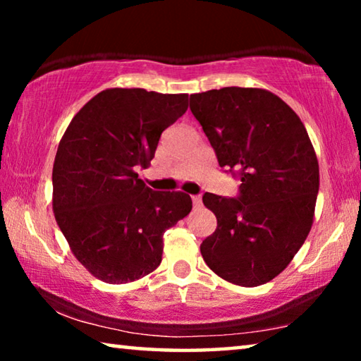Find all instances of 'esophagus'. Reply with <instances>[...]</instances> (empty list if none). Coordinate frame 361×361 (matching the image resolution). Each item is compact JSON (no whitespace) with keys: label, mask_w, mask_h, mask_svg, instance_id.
Instances as JSON below:
<instances>
[{"label":"esophagus","mask_w":361,"mask_h":361,"mask_svg":"<svg viewBox=\"0 0 361 361\" xmlns=\"http://www.w3.org/2000/svg\"><path fill=\"white\" fill-rule=\"evenodd\" d=\"M192 204H194V207H200L202 205V197H200V195H192Z\"/></svg>","instance_id":"1"}]
</instances>
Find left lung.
<instances>
[{
    "label": "left lung",
    "instance_id": "obj_1",
    "mask_svg": "<svg viewBox=\"0 0 361 361\" xmlns=\"http://www.w3.org/2000/svg\"><path fill=\"white\" fill-rule=\"evenodd\" d=\"M219 167L239 194L202 195L216 231L200 253L231 283L258 286L279 276L302 247L319 194V162L298 114L262 89L223 87L189 99Z\"/></svg>",
    "mask_w": 361,
    "mask_h": 361
}]
</instances>
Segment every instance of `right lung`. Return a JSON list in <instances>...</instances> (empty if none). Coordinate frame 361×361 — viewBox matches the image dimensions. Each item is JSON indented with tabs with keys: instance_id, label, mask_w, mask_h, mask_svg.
Here are the masks:
<instances>
[{
	"instance_id": "1",
	"label": "right lung",
	"mask_w": 361,
	"mask_h": 361,
	"mask_svg": "<svg viewBox=\"0 0 361 361\" xmlns=\"http://www.w3.org/2000/svg\"><path fill=\"white\" fill-rule=\"evenodd\" d=\"M188 109V94L108 89L85 103L60 140L54 215L73 255L106 283L138 280L161 264L162 235L192 200L138 178L162 132Z\"/></svg>"
}]
</instances>
